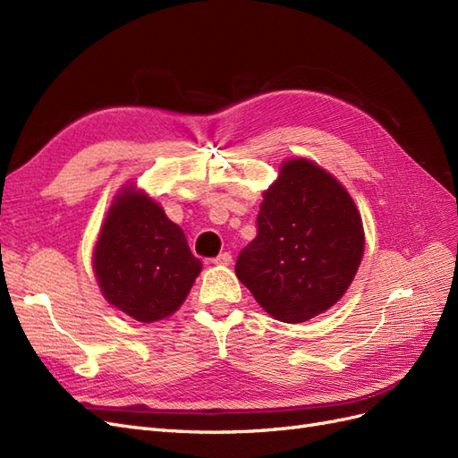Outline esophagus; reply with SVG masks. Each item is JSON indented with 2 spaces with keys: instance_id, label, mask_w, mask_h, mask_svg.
Instances as JSON below:
<instances>
[{
  "instance_id": "1",
  "label": "esophagus",
  "mask_w": 458,
  "mask_h": 458,
  "mask_svg": "<svg viewBox=\"0 0 458 458\" xmlns=\"http://www.w3.org/2000/svg\"><path fill=\"white\" fill-rule=\"evenodd\" d=\"M212 261L216 263V266H229V263L233 261V256H231L229 252H221V254L216 256Z\"/></svg>"
}]
</instances>
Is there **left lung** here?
Segmentation results:
<instances>
[{"label":"left lung","mask_w":458,"mask_h":458,"mask_svg":"<svg viewBox=\"0 0 458 458\" xmlns=\"http://www.w3.org/2000/svg\"><path fill=\"white\" fill-rule=\"evenodd\" d=\"M363 250L361 216L348 191L311 160L296 158L281 165L263 195L258 234L234 273L271 317L303 323L344 296Z\"/></svg>","instance_id":"8db88e82"}]
</instances>
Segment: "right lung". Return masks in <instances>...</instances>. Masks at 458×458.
Wrapping results in <instances>:
<instances>
[{"label":"right lung","instance_id":"add662e5","mask_svg":"<svg viewBox=\"0 0 458 458\" xmlns=\"http://www.w3.org/2000/svg\"><path fill=\"white\" fill-rule=\"evenodd\" d=\"M93 267L113 306L152 323L182 306L202 263L192 256L182 227L155 200L123 189L105 219Z\"/></svg>","mask_w":458,"mask_h":458}]
</instances>
